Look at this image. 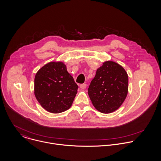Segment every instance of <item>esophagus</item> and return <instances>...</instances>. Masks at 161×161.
<instances>
[{
    "label": "esophagus",
    "instance_id": "1",
    "mask_svg": "<svg viewBox=\"0 0 161 161\" xmlns=\"http://www.w3.org/2000/svg\"><path fill=\"white\" fill-rule=\"evenodd\" d=\"M86 83H83V84H81L80 85V88L81 89H82V90H84V89H85L86 88Z\"/></svg>",
    "mask_w": 161,
    "mask_h": 161
}]
</instances>
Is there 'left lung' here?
<instances>
[{"label": "left lung", "mask_w": 161, "mask_h": 161, "mask_svg": "<svg viewBox=\"0 0 161 161\" xmlns=\"http://www.w3.org/2000/svg\"><path fill=\"white\" fill-rule=\"evenodd\" d=\"M128 75L124 67L113 61H106L98 68L88 89L95 108L103 113L119 109L128 93Z\"/></svg>", "instance_id": "1"}]
</instances>
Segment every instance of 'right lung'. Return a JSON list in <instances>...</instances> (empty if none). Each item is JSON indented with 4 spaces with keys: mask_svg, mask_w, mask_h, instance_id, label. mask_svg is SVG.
Instances as JSON below:
<instances>
[{
    "mask_svg": "<svg viewBox=\"0 0 161 161\" xmlns=\"http://www.w3.org/2000/svg\"><path fill=\"white\" fill-rule=\"evenodd\" d=\"M78 88L62 62L47 64L35 76L36 98L44 109L52 113H60L69 109Z\"/></svg>",
    "mask_w": 161,
    "mask_h": 161,
    "instance_id": "add662e5",
    "label": "right lung"
}]
</instances>
